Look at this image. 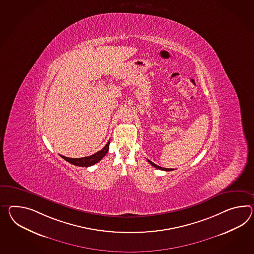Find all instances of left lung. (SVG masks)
<instances>
[{
  "instance_id": "1",
  "label": "left lung",
  "mask_w": 254,
  "mask_h": 254,
  "mask_svg": "<svg viewBox=\"0 0 254 254\" xmlns=\"http://www.w3.org/2000/svg\"><path fill=\"white\" fill-rule=\"evenodd\" d=\"M148 161H149V163H150V164H151V165H152L153 167L157 168V169H159V170H162V171H166V172H167V171H173V169H168V168H162L161 167V166H158V165H156L155 163H153L152 161H149V160H148Z\"/></svg>"
}]
</instances>
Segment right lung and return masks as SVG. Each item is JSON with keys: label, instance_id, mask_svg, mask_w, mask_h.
<instances>
[{"label": "right lung", "instance_id": "right-lung-1", "mask_svg": "<svg viewBox=\"0 0 254 254\" xmlns=\"http://www.w3.org/2000/svg\"><path fill=\"white\" fill-rule=\"evenodd\" d=\"M109 144L110 141H108L107 144L105 145L103 149L97 151L96 153L91 155V156H87V157H83V158H78V159H72V158H68L65 156H62V159H64L65 161H68L69 163L76 165V166H80V167H89L92 166L93 164L97 163L98 161H101L104 157H105L106 153L109 150Z\"/></svg>", "mask_w": 254, "mask_h": 254}]
</instances>
